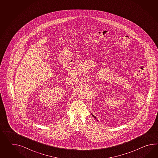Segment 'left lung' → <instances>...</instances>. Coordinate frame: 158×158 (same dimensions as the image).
I'll use <instances>...</instances> for the list:
<instances>
[{
    "label": "left lung",
    "mask_w": 158,
    "mask_h": 158,
    "mask_svg": "<svg viewBox=\"0 0 158 158\" xmlns=\"http://www.w3.org/2000/svg\"><path fill=\"white\" fill-rule=\"evenodd\" d=\"M92 115H93V116H94V118H95L96 119H96V116H95L93 115V114H92Z\"/></svg>",
    "instance_id": "obj_1"
}]
</instances>
